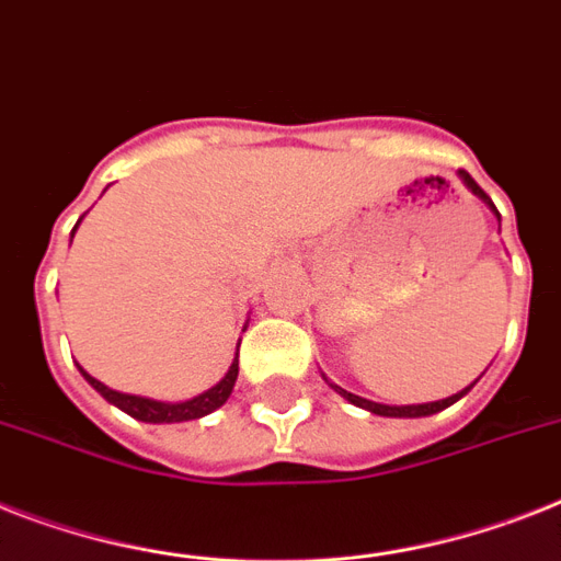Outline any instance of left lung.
<instances>
[{"instance_id":"1","label":"left lung","mask_w":561,"mask_h":561,"mask_svg":"<svg viewBox=\"0 0 561 561\" xmlns=\"http://www.w3.org/2000/svg\"><path fill=\"white\" fill-rule=\"evenodd\" d=\"M458 175H461V181L467 186H470L472 193L478 195V198H484L486 202V193L484 190H481V186L476 184V181H472V175L470 172H458ZM336 391H340V394H343L345 400H352L354 407H359V409H368V412H375V414H383V417H426V414H435V412H440V409H446V407H453L455 400H461L463 394H467V391L472 389V386H467V389L463 391H458V394H453V398H446V400H435V403H417V407H386V403H375V400H366V398H357V394H352V391H345V389H340V386H334Z\"/></svg>"}]
</instances>
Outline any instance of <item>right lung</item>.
Masks as SVG:
<instances>
[{"mask_svg":"<svg viewBox=\"0 0 561 561\" xmlns=\"http://www.w3.org/2000/svg\"><path fill=\"white\" fill-rule=\"evenodd\" d=\"M77 230V227H75ZM83 371V368H80ZM83 377L89 380L94 389L103 394V398L108 400V403H115L117 409H123L126 414H131V417H138V421L144 423H181V421H195V417H204V414L216 412L218 407H225V400L230 398V391H233L236 386V377H239V352H236L233 363H230V368H227V375L218 380L213 389H207L204 394H198V398L193 400H184V403H163V400H152V398H138V394H123V391H115L108 389V386H103L100 380H94L91 375Z\"/></svg>","mask_w":561,"mask_h":561,"instance_id":"right-lung-1","label":"right lung"}]
</instances>
